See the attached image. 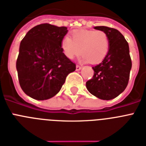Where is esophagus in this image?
I'll return each mask as SVG.
<instances>
[{"label":"esophagus","instance_id":"obj_1","mask_svg":"<svg viewBox=\"0 0 146 146\" xmlns=\"http://www.w3.org/2000/svg\"><path fill=\"white\" fill-rule=\"evenodd\" d=\"M82 69V67L79 66V65H76V70L79 71Z\"/></svg>","mask_w":146,"mask_h":146}]
</instances>
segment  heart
I'll return each mask as SVG.
<instances>
[{
    "mask_svg": "<svg viewBox=\"0 0 146 146\" xmlns=\"http://www.w3.org/2000/svg\"><path fill=\"white\" fill-rule=\"evenodd\" d=\"M61 48L67 58L73 59L81 53L82 61L97 64L104 60L110 48L107 34L102 31L76 30L63 38Z\"/></svg>",
    "mask_w": 146,
    "mask_h": 146,
    "instance_id": "1",
    "label": "heart"
}]
</instances>
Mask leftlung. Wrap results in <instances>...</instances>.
Wrapping results in <instances>:
<instances>
[{
  "mask_svg": "<svg viewBox=\"0 0 146 146\" xmlns=\"http://www.w3.org/2000/svg\"><path fill=\"white\" fill-rule=\"evenodd\" d=\"M94 29L107 34L110 48L102 62L92 67L93 78L86 82V88L99 99L110 100L122 93L128 84L132 67L129 45L115 28L96 26Z\"/></svg>",
  "mask_w": 146,
  "mask_h": 146,
  "instance_id": "1",
  "label": "left lung"
}]
</instances>
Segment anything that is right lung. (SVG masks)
Returning <instances> with one entry per match:
<instances>
[{"mask_svg": "<svg viewBox=\"0 0 146 146\" xmlns=\"http://www.w3.org/2000/svg\"><path fill=\"white\" fill-rule=\"evenodd\" d=\"M67 28L41 24L31 28L20 43L16 70L22 91L37 100L56 95L76 64L65 56L61 43Z\"/></svg>", "mask_w": 146, "mask_h": 146, "instance_id": "add662e5", "label": "right lung"}]
</instances>
